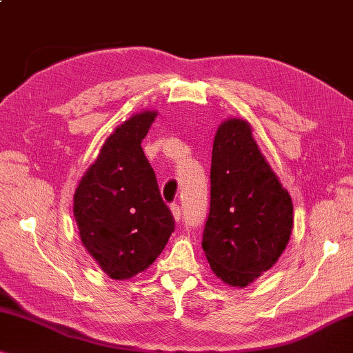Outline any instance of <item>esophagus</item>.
Instances as JSON below:
<instances>
[{
	"mask_svg": "<svg viewBox=\"0 0 353 353\" xmlns=\"http://www.w3.org/2000/svg\"><path fill=\"white\" fill-rule=\"evenodd\" d=\"M170 211H172V214H173V219H175L176 222L181 219V208H180V205L172 203L170 205Z\"/></svg>",
	"mask_w": 353,
	"mask_h": 353,
	"instance_id": "1",
	"label": "esophagus"
}]
</instances>
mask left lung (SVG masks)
<instances>
[{
    "mask_svg": "<svg viewBox=\"0 0 353 353\" xmlns=\"http://www.w3.org/2000/svg\"><path fill=\"white\" fill-rule=\"evenodd\" d=\"M210 180L205 256L225 284L246 287L284 252L294 229L292 199L240 118L216 131Z\"/></svg>",
    "mask_w": 353,
    "mask_h": 353,
    "instance_id": "obj_1",
    "label": "left lung"
}]
</instances>
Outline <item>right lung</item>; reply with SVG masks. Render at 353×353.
<instances>
[{
	"label": "right lung",
	"instance_id": "add662e5",
	"mask_svg": "<svg viewBox=\"0 0 353 353\" xmlns=\"http://www.w3.org/2000/svg\"><path fill=\"white\" fill-rule=\"evenodd\" d=\"M156 115L145 110L118 126L74 194L82 245L112 279H129L145 271L175 230L140 145Z\"/></svg>",
	"mask_w": 353,
	"mask_h": 353
}]
</instances>
